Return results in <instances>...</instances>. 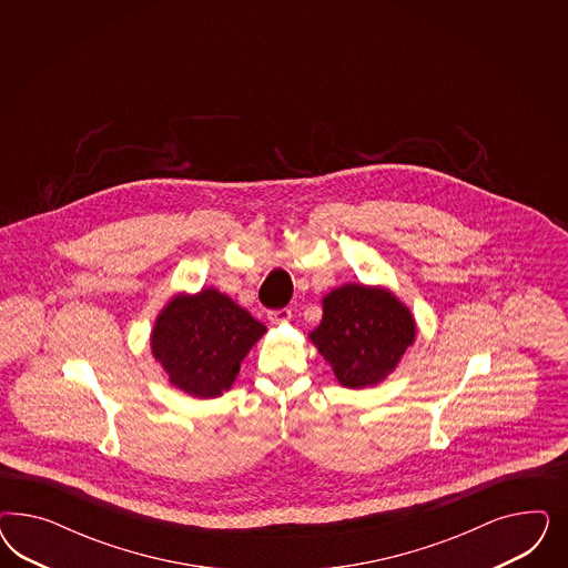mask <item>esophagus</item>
Segmentation results:
<instances>
[{
	"mask_svg": "<svg viewBox=\"0 0 568 568\" xmlns=\"http://www.w3.org/2000/svg\"><path fill=\"white\" fill-rule=\"evenodd\" d=\"M268 321H271V323H287V321H292V310H271V312H268Z\"/></svg>",
	"mask_w": 568,
	"mask_h": 568,
	"instance_id": "esophagus-1",
	"label": "esophagus"
}]
</instances>
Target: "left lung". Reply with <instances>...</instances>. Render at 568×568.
<instances>
[{"instance_id": "8db88e82", "label": "left lung", "mask_w": 568, "mask_h": 568, "mask_svg": "<svg viewBox=\"0 0 568 568\" xmlns=\"http://www.w3.org/2000/svg\"><path fill=\"white\" fill-rule=\"evenodd\" d=\"M416 323L385 287L347 283L323 297V321L310 333L337 381L349 389L375 387L396 371L414 344Z\"/></svg>"}]
</instances>
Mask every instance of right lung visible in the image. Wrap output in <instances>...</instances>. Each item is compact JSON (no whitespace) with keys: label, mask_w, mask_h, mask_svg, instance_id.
Wrapping results in <instances>:
<instances>
[{"label":"right lung","mask_w":568,"mask_h":568,"mask_svg":"<svg viewBox=\"0 0 568 568\" xmlns=\"http://www.w3.org/2000/svg\"><path fill=\"white\" fill-rule=\"evenodd\" d=\"M266 333L247 310L212 287L179 293L160 310L152 328V354L181 392L200 399L223 396L241 361Z\"/></svg>","instance_id":"obj_1"}]
</instances>
